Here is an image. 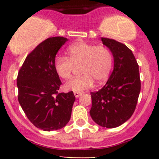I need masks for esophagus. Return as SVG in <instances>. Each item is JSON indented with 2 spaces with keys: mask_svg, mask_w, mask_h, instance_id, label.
<instances>
[{
  "mask_svg": "<svg viewBox=\"0 0 159 159\" xmlns=\"http://www.w3.org/2000/svg\"><path fill=\"white\" fill-rule=\"evenodd\" d=\"M74 94H75V98H79L80 96L81 95V93H80V92H74Z\"/></svg>",
  "mask_w": 159,
  "mask_h": 159,
  "instance_id": "1",
  "label": "esophagus"
}]
</instances>
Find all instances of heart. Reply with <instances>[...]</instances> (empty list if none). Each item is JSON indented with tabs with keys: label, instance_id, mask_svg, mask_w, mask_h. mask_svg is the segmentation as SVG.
I'll return each mask as SVG.
<instances>
[{
	"label": "heart",
	"instance_id": "heart-1",
	"mask_svg": "<svg viewBox=\"0 0 159 159\" xmlns=\"http://www.w3.org/2000/svg\"><path fill=\"white\" fill-rule=\"evenodd\" d=\"M69 58L57 56L54 67L57 75L63 79L71 76L74 65H80L82 75L71 78L65 84V89L76 92L90 89L94 84H103L110 75L112 68V54L110 50L103 45L89 44L84 41L75 43L68 49Z\"/></svg>",
	"mask_w": 159,
	"mask_h": 159
}]
</instances>
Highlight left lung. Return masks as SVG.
<instances>
[{"mask_svg":"<svg viewBox=\"0 0 159 159\" xmlns=\"http://www.w3.org/2000/svg\"><path fill=\"white\" fill-rule=\"evenodd\" d=\"M111 52L114 68L106 84L97 92H91L90 115L102 127L113 129L131 118L141 91L140 75L132 51L113 39L102 38Z\"/></svg>","mask_w":159,"mask_h":159,"instance_id":"left-lung-1","label":"left lung"}]
</instances>
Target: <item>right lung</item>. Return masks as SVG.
Segmentation results:
<instances>
[{
  "label": "right lung",
  "mask_w": 159,
  "mask_h": 159,
  "mask_svg": "<svg viewBox=\"0 0 159 159\" xmlns=\"http://www.w3.org/2000/svg\"><path fill=\"white\" fill-rule=\"evenodd\" d=\"M68 39L49 38L27 56L18 72V102L30 122L40 129H61L70 121L75 97L58 93L61 84L54 63L58 50Z\"/></svg>",
  "instance_id": "right-lung-1"
}]
</instances>
